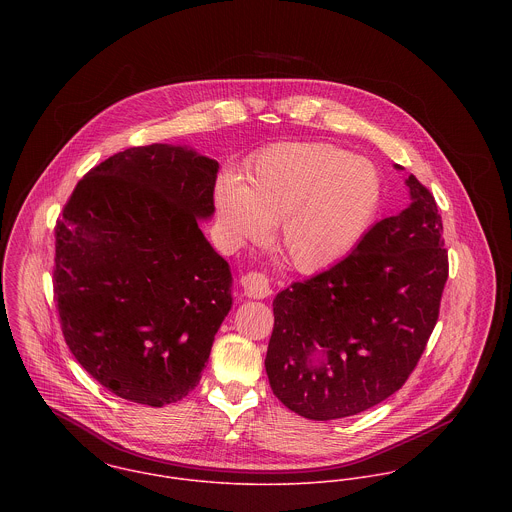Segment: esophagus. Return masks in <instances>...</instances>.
Wrapping results in <instances>:
<instances>
[{
  "mask_svg": "<svg viewBox=\"0 0 512 512\" xmlns=\"http://www.w3.org/2000/svg\"><path fill=\"white\" fill-rule=\"evenodd\" d=\"M240 284H242L244 295L254 297V299H264V297H268L272 293L270 278L266 274H262V272H248V274H244Z\"/></svg>",
  "mask_w": 512,
  "mask_h": 512,
  "instance_id": "34e87169",
  "label": "esophagus"
}]
</instances>
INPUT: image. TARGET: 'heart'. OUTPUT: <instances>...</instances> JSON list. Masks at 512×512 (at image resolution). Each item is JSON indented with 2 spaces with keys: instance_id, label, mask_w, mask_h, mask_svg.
<instances>
[{
  "instance_id": "obj_1",
  "label": "heart",
  "mask_w": 512,
  "mask_h": 512,
  "mask_svg": "<svg viewBox=\"0 0 512 512\" xmlns=\"http://www.w3.org/2000/svg\"><path fill=\"white\" fill-rule=\"evenodd\" d=\"M220 224L232 240H256L278 224V252L299 272H323L365 238L382 203L372 161L323 142L266 147L244 183L222 175L215 187Z\"/></svg>"
}]
</instances>
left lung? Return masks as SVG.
Masks as SVG:
<instances>
[{
	"mask_svg": "<svg viewBox=\"0 0 512 512\" xmlns=\"http://www.w3.org/2000/svg\"><path fill=\"white\" fill-rule=\"evenodd\" d=\"M406 187L402 213L376 222L339 264L274 299L268 380L307 420L355 416L392 396L436 327L447 282L443 224L414 175Z\"/></svg>",
	"mask_w": 512,
	"mask_h": 512,
	"instance_id": "8db88e82",
	"label": "left lung"
}]
</instances>
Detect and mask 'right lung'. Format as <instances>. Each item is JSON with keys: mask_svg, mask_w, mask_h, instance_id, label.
<instances>
[{"mask_svg": "<svg viewBox=\"0 0 512 512\" xmlns=\"http://www.w3.org/2000/svg\"><path fill=\"white\" fill-rule=\"evenodd\" d=\"M217 173L191 147H130L90 169L57 220L65 341L124 400L185 398L232 307L230 266L199 228L215 213Z\"/></svg>", "mask_w": 512, "mask_h": 512, "instance_id": "add662e5", "label": "right lung"}]
</instances>
